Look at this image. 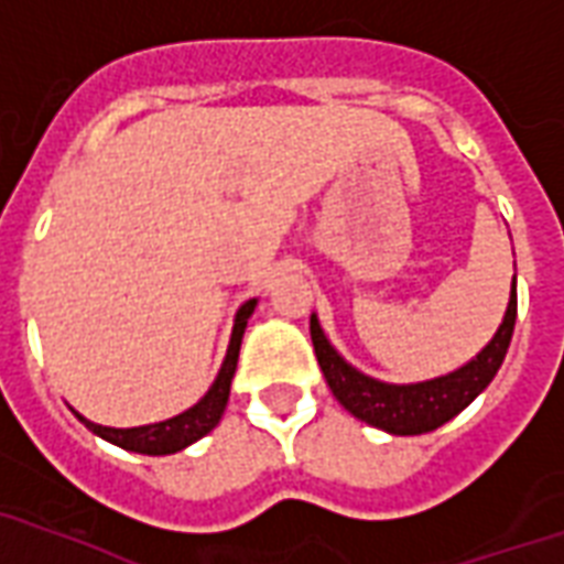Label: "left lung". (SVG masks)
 <instances>
[{
  "label": "left lung",
  "instance_id": "8db88e82",
  "mask_svg": "<svg viewBox=\"0 0 564 564\" xmlns=\"http://www.w3.org/2000/svg\"><path fill=\"white\" fill-rule=\"evenodd\" d=\"M514 317H518V294L512 285L503 323L486 350L479 352L477 359H470L465 368L453 370L447 377L430 379V382H417V386H388V382L359 373L326 341L317 317H312V344L332 394L338 397V403L347 412L377 430L391 432V435H421V432L438 430L441 423H447L465 405L474 403L479 391H486V386L495 379L506 359L514 332Z\"/></svg>",
  "mask_w": 564,
  "mask_h": 564
}]
</instances>
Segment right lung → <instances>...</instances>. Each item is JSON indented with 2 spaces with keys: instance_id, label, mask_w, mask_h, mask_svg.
I'll list each match as a JSON object with an SVG mask.
<instances>
[{
  "instance_id": "add662e5",
  "label": "right lung",
  "mask_w": 564,
  "mask_h": 564,
  "mask_svg": "<svg viewBox=\"0 0 564 564\" xmlns=\"http://www.w3.org/2000/svg\"><path fill=\"white\" fill-rule=\"evenodd\" d=\"M252 308H256V300L243 303L238 308V317H235L232 341H229V352H226V361H223L220 373L214 379V386L208 388V394L187 412L170 417V421L150 423V426H134V430H115V426H99V423L85 421L78 414V421L85 423L87 430L96 432L99 438L111 441L117 447L132 449V453H143V456H167V453H176V449H185L187 444H194L212 432L223 417V409L229 403V388H232L235 368H238V352H241V338L243 329H247V321H250Z\"/></svg>"
}]
</instances>
